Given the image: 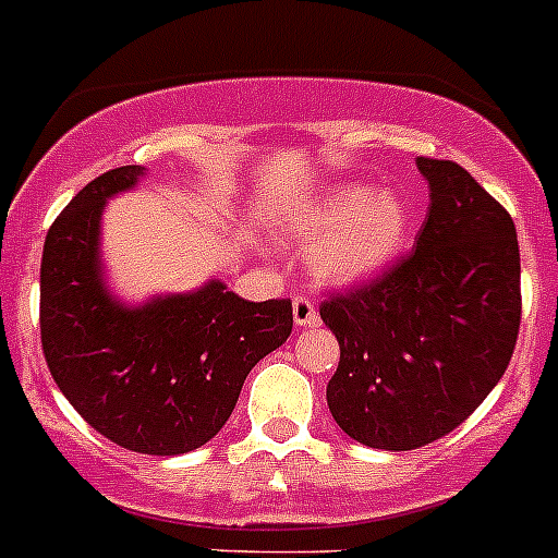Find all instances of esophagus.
Wrapping results in <instances>:
<instances>
[{
  "label": "esophagus",
  "instance_id": "1",
  "mask_svg": "<svg viewBox=\"0 0 558 558\" xmlns=\"http://www.w3.org/2000/svg\"><path fill=\"white\" fill-rule=\"evenodd\" d=\"M293 320L299 326H315L320 320L318 310H315L313 299H306V295H295L293 299Z\"/></svg>",
  "mask_w": 558,
  "mask_h": 558
}]
</instances>
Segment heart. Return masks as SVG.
<instances>
[{
	"label": "heart",
	"instance_id": "obj_1",
	"mask_svg": "<svg viewBox=\"0 0 558 558\" xmlns=\"http://www.w3.org/2000/svg\"><path fill=\"white\" fill-rule=\"evenodd\" d=\"M284 232L315 243L313 268L320 279L351 284L381 274L409 243L412 209L401 193L367 182H345L295 207Z\"/></svg>",
	"mask_w": 558,
	"mask_h": 558
}]
</instances>
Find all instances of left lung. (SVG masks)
Returning <instances> with one entry per match:
<instances>
[{"mask_svg": "<svg viewBox=\"0 0 558 558\" xmlns=\"http://www.w3.org/2000/svg\"><path fill=\"white\" fill-rule=\"evenodd\" d=\"M417 168L432 204L415 248L320 304L340 342L331 417L385 451L462 426L509 367L523 313L512 216L457 162L417 157Z\"/></svg>", "mask_w": 558, "mask_h": 558, "instance_id": "obj_1", "label": "left lung"}]
</instances>
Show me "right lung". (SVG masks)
<instances>
[{"label":"right lung","mask_w":558,"mask_h":558,"mask_svg":"<svg viewBox=\"0 0 558 558\" xmlns=\"http://www.w3.org/2000/svg\"><path fill=\"white\" fill-rule=\"evenodd\" d=\"M141 173V166L101 173L49 227L40 345L60 392L101 437L173 457L221 432L248 371L290 337L293 304H254L221 282L143 306L112 301L99 268L101 209Z\"/></svg>","instance_id":"add662e5"}]
</instances>
